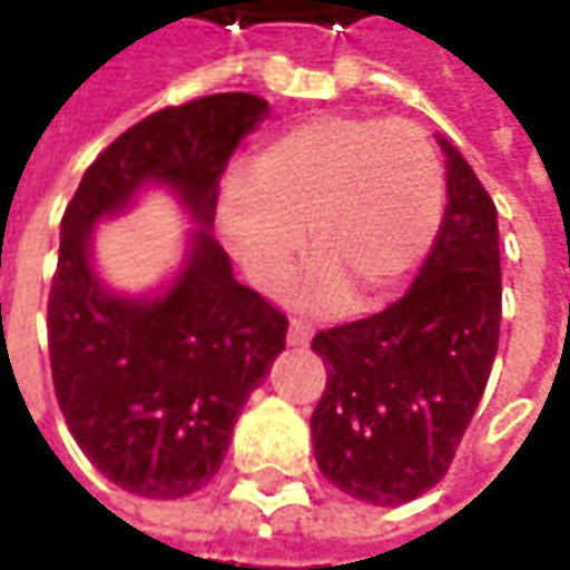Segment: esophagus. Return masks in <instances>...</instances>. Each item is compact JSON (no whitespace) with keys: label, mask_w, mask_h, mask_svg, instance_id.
Instances as JSON below:
<instances>
[{"label":"esophagus","mask_w":570,"mask_h":570,"mask_svg":"<svg viewBox=\"0 0 570 570\" xmlns=\"http://www.w3.org/2000/svg\"><path fill=\"white\" fill-rule=\"evenodd\" d=\"M311 335H314V330H311V323L298 321V317H293V321H289V333H286V338H289V345H308Z\"/></svg>","instance_id":"esophagus-1"}]
</instances>
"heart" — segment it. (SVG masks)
Returning a JSON list of instances; mask_svg holds the SVG:
<instances>
[{
  "label": "heart",
  "instance_id": "b5f03b06",
  "mask_svg": "<svg viewBox=\"0 0 570 570\" xmlns=\"http://www.w3.org/2000/svg\"><path fill=\"white\" fill-rule=\"evenodd\" d=\"M442 167L428 134L406 118L323 112L277 130L225 191V237L272 286L305 247L317 265L305 298L335 308L384 298L440 228Z\"/></svg>",
  "mask_w": 570,
  "mask_h": 570
}]
</instances>
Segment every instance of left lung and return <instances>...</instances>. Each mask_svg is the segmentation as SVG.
<instances>
[{
    "instance_id": "obj_1",
    "label": "left lung",
    "mask_w": 570,
    "mask_h": 570,
    "mask_svg": "<svg viewBox=\"0 0 570 570\" xmlns=\"http://www.w3.org/2000/svg\"><path fill=\"white\" fill-rule=\"evenodd\" d=\"M449 204L424 268L372 317L314 335L326 387L314 458L335 489L379 507L440 482L489 384L501 335L498 210L449 146Z\"/></svg>"
}]
</instances>
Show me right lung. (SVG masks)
Returning a JSON list of instances; mask_svg holds the SVG:
<instances>
[{"mask_svg": "<svg viewBox=\"0 0 570 570\" xmlns=\"http://www.w3.org/2000/svg\"><path fill=\"white\" fill-rule=\"evenodd\" d=\"M268 116L253 94H210L151 112L109 142L60 219L48 293V354L60 412L106 479L170 501L223 464L249 394L286 347V314L237 284L207 232L237 142ZM161 178L205 228L189 265L155 303L106 294L87 262L90 225Z\"/></svg>", "mask_w": 570, "mask_h": 570, "instance_id": "right-lung-1", "label": "right lung"}]
</instances>
